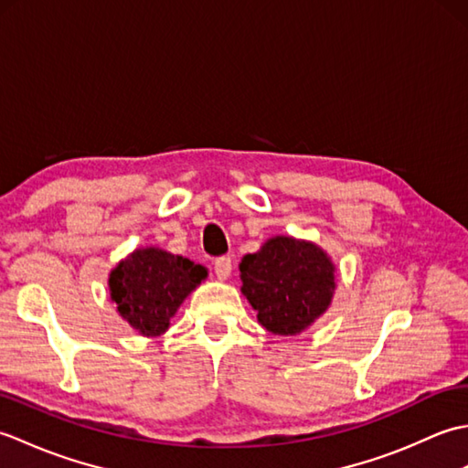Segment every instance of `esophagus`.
<instances>
[{
    "label": "esophagus",
    "mask_w": 468,
    "mask_h": 468,
    "mask_svg": "<svg viewBox=\"0 0 468 468\" xmlns=\"http://www.w3.org/2000/svg\"><path fill=\"white\" fill-rule=\"evenodd\" d=\"M231 267H233L231 257H227V255L217 257V260H215V275L218 277V280H227V277L231 275Z\"/></svg>",
    "instance_id": "esophagus-1"
}]
</instances>
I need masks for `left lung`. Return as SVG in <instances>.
Masks as SVG:
<instances>
[{
  "mask_svg": "<svg viewBox=\"0 0 468 468\" xmlns=\"http://www.w3.org/2000/svg\"><path fill=\"white\" fill-rule=\"evenodd\" d=\"M243 295L277 335H295L320 317L334 295V263L320 247L273 237L239 265Z\"/></svg>",
  "mask_w": 468,
  "mask_h": 468,
  "instance_id": "obj_1",
  "label": "left lung"
}]
</instances>
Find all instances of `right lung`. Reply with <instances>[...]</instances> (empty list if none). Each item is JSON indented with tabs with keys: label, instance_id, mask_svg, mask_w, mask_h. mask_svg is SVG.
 <instances>
[{
	"label": "right lung",
	"instance_id": "obj_1",
	"mask_svg": "<svg viewBox=\"0 0 468 468\" xmlns=\"http://www.w3.org/2000/svg\"><path fill=\"white\" fill-rule=\"evenodd\" d=\"M207 277V270L163 250H138L111 273V295L118 312L143 335H161L185 297Z\"/></svg>",
	"mask_w": 468,
	"mask_h": 468
}]
</instances>
